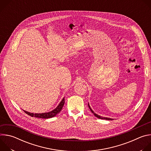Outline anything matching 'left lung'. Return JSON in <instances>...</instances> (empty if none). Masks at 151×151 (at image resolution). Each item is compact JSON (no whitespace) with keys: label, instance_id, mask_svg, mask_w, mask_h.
<instances>
[{"label":"left lung","instance_id":"1","mask_svg":"<svg viewBox=\"0 0 151 151\" xmlns=\"http://www.w3.org/2000/svg\"><path fill=\"white\" fill-rule=\"evenodd\" d=\"M88 107H89V108H90V111H91V112L97 117V118H99V119H107V120H112L113 119H112V118H105V117H102V116H99V115H98L97 114H96V113H94V111H93V110L91 109V108L90 107V105H89V104H88Z\"/></svg>","mask_w":151,"mask_h":151}]
</instances>
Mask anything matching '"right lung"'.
Returning a JSON list of instances; mask_svg holds the SVG:
<instances>
[{"label": "right lung", "mask_w": 151, "mask_h": 151, "mask_svg": "<svg viewBox=\"0 0 151 151\" xmlns=\"http://www.w3.org/2000/svg\"><path fill=\"white\" fill-rule=\"evenodd\" d=\"M64 102H65V100H64V98L61 101L60 103L58 106L56 107L55 109L52 111L51 112H48V113H42V114H33V113H30L27 111H24V112L27 114V115L32 116V117H36V118H44V119H47V118H50L52 117H54L56 116L61 111L63 107L64 106Z\"/></svg>", "instance_id": "obj_1"}]
</instances>
